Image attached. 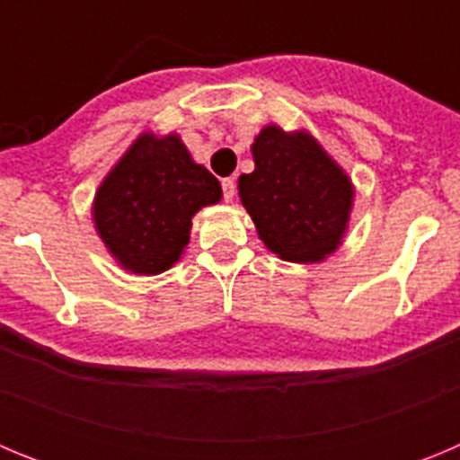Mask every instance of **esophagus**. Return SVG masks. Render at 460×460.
<instances>
[{
	"label": "esophagus",
	"instance_id": "34e87169",
	"mask_svg": "<svg viewBox=\"0 0 460 460\" xmlns=\"http://www.w3.org/2000/svg\"><path fill=\"white\" fill-rule=\"evenodd\" d=\"M221 189H223V198H226L227 202L233 200L234 193H237V184H234V180H223Z\"/></svg>",
	"mask_w": 460,
	"mask_h": 460
}]
</instances>
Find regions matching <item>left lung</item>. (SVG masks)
<instances>
[{"label": "left lung", "instance_id": "left-lung-1", "mask_svg": "<svg viewBox=\"0 0 460 460\" xmlns=\"http://www.w3.org/2000/svg\"><path fill=\"white\" fill-rule=\"evenodd\" d=\"M255 170L239 177V198L260 239L288 262H318L341 246L355 186L308 131L265 126L251 145Z\"/></svg>", "mask_w": 460, "mask_h": 460}]
</instances>
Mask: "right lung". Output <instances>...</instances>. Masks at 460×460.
Wrapping results in <instances>:
<instances>
[{"instance_id":"1","label":"right lung","mask_w":460,"mask_h":460,"mask_svg":"<svg viewBox=\"0 0 460 460\" xmlns=\"http://www.w3.org/2000/svg\"><path fill=\"white\" fill-rule=\"evenodd\" d=\"M221 198L218 180L195 164L180 136L142 133L101 181L92 217L119 267L152 276L181 258L190 218Z\"/></svg>"}]
</instances>
